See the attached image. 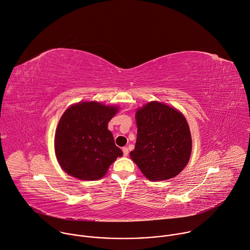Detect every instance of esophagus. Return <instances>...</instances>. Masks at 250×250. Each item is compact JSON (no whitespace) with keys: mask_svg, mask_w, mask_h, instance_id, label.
Segmentation results:
<instances>
[{"mask_svg":"<svg viewBox=\"0 0 250 250\" xmlns=\"http://www.w3.org/2000/svg\"><path fill=\"white\" fill-rule=\"evenodd\" d=\"M123 154H124V156H128V154H129V149H128V147H123Z\"/></svg>","mask_w":250,"mask_h":250,"instance_id":"1","label":"esophagus"}]
</instances>
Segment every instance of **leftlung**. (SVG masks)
<instances>
[{"label":"left lung","mask_w":250,"mask_h":250,"mask_svg":"<svg viewBox=\"0 0 250 250\" xmlns=\"http://www.w3.org/2000/svg\"><path fill=\"white\" fill-rule=\"evenodd\" d=\"M138 127L132 160L149 181L177 176L188 164L191 137L185 116L176 108L149 102L136 112Z\"/></svg>","instance_id":"1"}]
</instances>
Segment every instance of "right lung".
<instances>
[{
    "instance_id": "obj_1",
    "label": "right lung",
    "mask_w": 250,
    "mask_h": 250,
    "mask_svg": "<svg viewBox=\"0 0 250 250\" xmlns=\"http://www.w3.org/2000/svg\"><path fill=\"white\" fill-rule=\"evenodd\" d=\"M118 106L81 102L69 106L60 119L55 151L62 168L70 176L95 181L103 178L122 150L107 129Z\"/></svg>"
}]
</instances>
